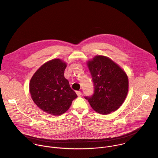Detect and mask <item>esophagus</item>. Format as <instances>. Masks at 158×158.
<instances>
[{
	"instance_id": "34e87169",
	"label": "esophagus",
	"mask_w": 158,
	"mask_h": 158,
	"mask_svg": "<svg viewBox=\"0 0 158 158\" xmlns=\"http://www.w3.org/2000/svg\"><path fill=\"white\" fill-rule=\"evenodd\" d=\"M76 94H77V95L78 96H81V95H82V93L81 92V91H76Z\"/></svg>"
}]
</instances>
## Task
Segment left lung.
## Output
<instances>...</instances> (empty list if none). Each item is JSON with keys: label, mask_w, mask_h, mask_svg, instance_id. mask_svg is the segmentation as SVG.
I'll list each match as a JSON object with an SVG mask.
<instances>
[{"label": "left lung", "mask_w": 158, "mask_h": 158, "mask_svg": "<svg viewBox=\"0 0 158 158\" xmlns=\"http://www.w3.org/2000/svg\"><path fill=\"white\" fill-rule=\"evenodd\" d=\"M94 87L91 96H84L98 113L107 114L117 110L124 101L128 78L121 67L109 58L98 56L87 62Z\"/></svg>", "instance_id": "1"}]
</instances>
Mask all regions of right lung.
<instances>
[{"instance_id":"right-lung-1","label":"right lung","mask_w":158,"mask_h":158,"mask_svg":"<svg viewBox=\"0 0 158 158\" xmlns=\"http://www.w3.org/2000/svg\"><path fill=\"white\" fill-rule=\"evenodd\" d=\"M66 64L59 59L43 64L31 79L29 90L35 104L47 113L59 116L77 96L64 76Z\"/></svg>"}]
</instances>
